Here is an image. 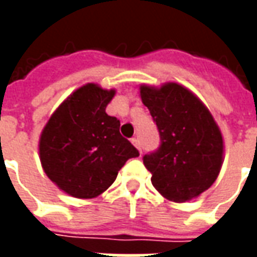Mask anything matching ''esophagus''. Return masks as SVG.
<instances>
[{"instance_id":"34e87169","label":"esophagus","mask_w":257,"mask_h":257,"mask_svg":"<svg viewBox=\"0 0 257 257\" xmlns=\"http://www.w3.org/2000/svg\"><path fill=\"white\" fill-rule=\"evenodd\" d=\"M131 142L134 143L135 147H138V150H139V151H140V154H142V149H140V142H139V139H138V138H132V139H131Z\"/></svg>"}]
</instances>
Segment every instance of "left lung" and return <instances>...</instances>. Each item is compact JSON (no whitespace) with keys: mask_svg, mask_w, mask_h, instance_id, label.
Listing matches in <instances>:
<instances>
[{"mask_svg":"<svg viewBox=\"0 0 257 257\" xmlns=\"http://www.w3.org/2000/svg\"><path fill=\"white\" fill-rule=\"evenodd\" d=\"M142 101L160 132V147L143 157L151 183L165 198L190 201L213 184L223 161V138L209 110L175 82L140 86Z\"/></svg>","mask_w":257,"mask_h":257,"instance_id":"1","label":"left lung"}]
</instances>
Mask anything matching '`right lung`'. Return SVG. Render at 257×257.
<instances>
[{"label":"right lung","instance_id":"add662e5","mask_svg":"<svg viewBox=\"0 0 257 257\" xmlns=\"http://www.w3.org/2000/svg\"><path fill=\"white\" fill-rule=\"evenodd\" d=\"M115 90L86 84L53 112L40 139V158L53 183L75 198L106 191L118 171L139 151L119 134V119L106 112Z\"/></svg>","mask_w":257,"mask_h":257}]
</instances>
